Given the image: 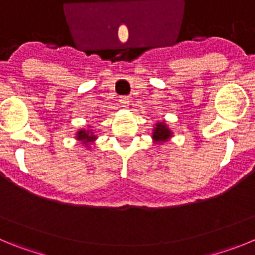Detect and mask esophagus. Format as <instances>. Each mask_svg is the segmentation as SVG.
<instances>
[{
	"mask_svg": "<svg viewBox=\"0 0 255 255\" xmlns=\"http://www.w3.org/2000/svg\"><path fill=\"white\" fill-rule=\"evenodd\" d=\"M119 102H120V105L123 106V107H128V106H129V103H130L129 97H126V96L120 97V100H119Z\"/></svg>",
	"mask_w": 255,
	"mask_h": 255,
	"instance_id": "obj_1",
	"label": "esophagus"
}]
</instances>
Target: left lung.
Returning a JSON list of instances; mask_svg holds the SVG:
<instances>
[{
    "mask_svg": "<svg viewBox=\"0 0 255 255\" xmlns=\"http://www.w3.org/2000/svg\"><path fill=\"white\" fill-rule=\"evenodd\" d=\"M171 136H172V131H171L170 128L166 125L164 121L155 124V126L153 128V134H152V138L154 143L157 144L164 143V141H167Z\"/></svg>",
    "mask_w": 255,
    "mask_h": 255,
    "instance_id": "8db88e82",
    "label": "left lung"
}]
</instances>
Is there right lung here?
<instances>
[{
    "label": "right lung",
    "mask_w": 255,
    "mask_h": 255,
    "mask_svg": "<svg viewBox=\"0 0 255 255\" xmlns=\"http://www.w3.org/2000/svg\"><path fill=\"white\" fill-rule=\"evenodd\" d=\"M76 139H78L79 141H82V144L88 145L89 143H93V141L97 139V136L94 135L93 130L82 129L76 132Z\"/></svg>",
    "instance_id": "add662e5"
}]
</instances>
